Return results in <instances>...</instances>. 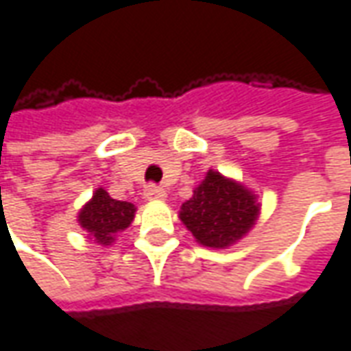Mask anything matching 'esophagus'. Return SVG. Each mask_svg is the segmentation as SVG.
<instances>
[{"instance_id":"esophagus-1","label":"esophagus","mask_w":351,"mask_h":351,"mask_svg":"<svg viewBox=\"0 0 351 351\" xmlns=\"http://www.w3.org/2000/svg\"><path fill=\"white\" fill-rule=\"evenodd\" d=\"M144 195H145V199H165L167 192L161 188V186L149 184L144 190Z\"/></svg>"}]
</instances>
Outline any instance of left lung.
Instances as JSON below:
<instances>
[{"mask_svg":"<svg viewBox=\"0 0 351 351\" xmlns=\"http://www.w3.org/2000/svg\"><path fill=\"white\" fill-rule=\"evenodd\" d=\"M259 215V204L244 184L226 178L213 169L207 171L194 195L180 207V221L195 242L223 250L250 232Z\"/></svg>","mask_w":351,"mask_h":351,"instance_id":"obj_1","label":"left lung"}]
</instances>
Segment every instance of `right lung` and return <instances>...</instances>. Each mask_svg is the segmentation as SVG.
<instances>
[{"label": "right lung", "instance_id": "right-lung-1", "mask_svg": "<svg viewBox=\"0 0 351 351\" xmlns=\"http://www.w3.org/2000/svg\"><path fill=\"white\" fill-rule=\"evenodd\" d=\"M136 207L128 202H119L107 194L104 188H97L92 199L78 213V223L94 242L111 245L117 232L130 226L134 219Z\"/></svg>", "mask_w": 351, "mask_h": 351}]
</instances>
